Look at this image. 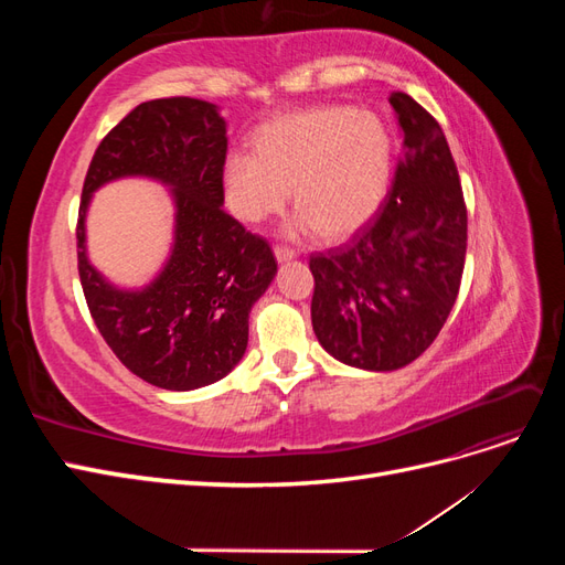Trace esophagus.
I'll return each instance as SVG.
<instances>
[{"label": "esophagus", "mask_w": 565, "mask_h": 565, "mask_svg": "<svg viewBox=\"0 0 565 565\" xmlns=\"http://www.w3.org/2000/svg\"><path fill=\"white\" fill-rule=\"evenodd\" d=\"M276 259L282 264V262H292V259H297V252L295 249H289V247H282V245H278L276 249Z\"/></svg>", "instance_id": "1"}]
</instances>
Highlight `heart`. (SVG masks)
I'll list each match as a JSON object with an SVG mask.
<instances>
[{
    "label": "heart",
    "instance_id": "b5f03b06",
    "mask_svg": "<svg viewBox=\"0 0 565 565\" xmlns=\"http://www.w3.org/2000/svg\"><path fill=\"white\" fill-rule=\"evenodd\" d=\"M393 164L391 136L377 115L324 106L280 115L252 134V152H231L221 181L231 212L262 224L292 195L289 235L318 231L347 241L380 210Z\"/></svg>",
    "mask_w": 565,
    "mask_h": 565
}]
</instances>
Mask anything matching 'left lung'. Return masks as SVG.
Listing matches in <instances>:
<instances>
[{
    "label": "left lung",
    "mask_w": 565,
    "mask_h": 565,
    "mask_svg": "<svg viewBox=\"0 0 565 565\" xmlns=\"http://www.w3.org/2000/svg\"><path fill=\"white\" fill-rule=\"evenodd\" d=\"M388 104L403 152L386 200L347 245L309 262L320 347L367 372L401 370L434 344L467 254V207L446 134L413 96L393 92Z\"/></svg>",
    "instance_id": "left-lung-1"
}]
</instances>
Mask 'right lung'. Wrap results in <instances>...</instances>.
I'll return each mask as SVG.
<instances>
[{"label":"right lung","instance_id":"obj_1","mask_svg":"<svg viewBox=\"0 0 565 565\" xmlns=\"http://www.w3.org/2000/svg\"><path fill=\"white\" fill-rule=\"evenodd\" d=\"M226 150L210 100H146L100 141L82 188L77 266L92 318L136 377L167 391L210 386L243 361L249 311L278 273L264 237L224 212ZM134 175L170 188L175 241L156 279L117 288L88 262L86 212L98 186Z\"/></svg>","mask_w":565,"mask_h":565}]
</instances>
